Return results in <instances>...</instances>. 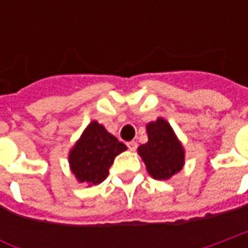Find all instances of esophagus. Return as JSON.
Here are the masks:
<instances>
[{
    "mask_svg": "<svg viewBox=\"0 0 248 248\" xmlns=\"http://www.w3.org/2000/svg\"><path fill=\"white\" fill-rule=\"evenodd\" d=\"M137 142H134V140H131V142H127V147H129V150L131 151H135L137 150Z\"/></svg>",
    "mask_w": 248,
    "mask_h": 248,
    "instance_id": "esophagus-1",
    "label": "esophagus"
}]
</instances>
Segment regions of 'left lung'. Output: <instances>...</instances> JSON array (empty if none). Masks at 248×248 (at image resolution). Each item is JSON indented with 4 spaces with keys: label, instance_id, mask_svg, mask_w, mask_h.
I'll list each match as a JSON object with an SVG mask.
<instances>
[{
    "label": "left lung",
    "instance_id": "8db88e82",
    "mask_svg": "<svg viewBox=\"0 0 248 248\" xmlns=\"http://www.w3.org/2000/svg\"><path fill=\"white\" fill-rule=\"evenodd\" d=\"M146 131L149 140L138 147V154L151 177L167 181L185 166V147L165 118L146 124Z\"/></svg>",
    "mask_w": 248,
    "mask_h": 248
}]
</instances>
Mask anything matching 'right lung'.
I'll list each match as a JSON object with an SVG mask.
<instances>
[{
    "label": "right lung",
    "instance_id": "1",
    "mask_svg": "<svg viewBox=\"0 0 248 248\" xmlns=\"http://www.w3.org/2000/svg\"><path fill=\"white\" fill-rule=\"evenodd\" d=\"M127 150L105 126L92 121L69 151V166L79 183L87 187L102 183L115 156Z\"/></svg>",
    "mask_w": 248,
    "mask_h": 248
}]
</instances>
